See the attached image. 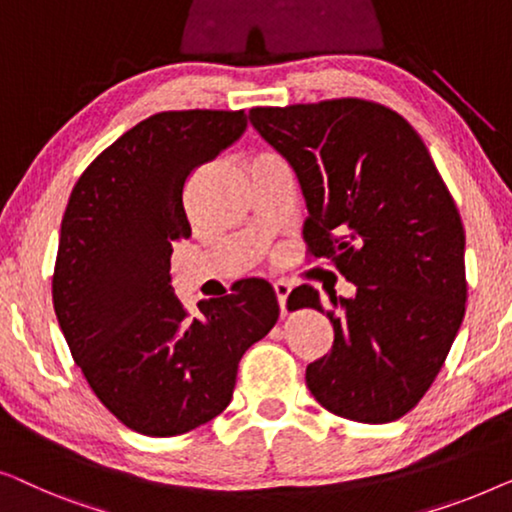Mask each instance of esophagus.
I'll use <instances>...</instances> for the list:
<instances>
[{"label":"esophagus","mask_w":512,"mask_h":512,"mask_svg":"<svg viewBox=\"0 0 512 512\" xmlns=\"http://www.w3.org/2000/svg\"><path fill=\"white\" fill-rule=\"evenodd\" d=\"M273 290H276V297H278V306H280V313H287V297H290V283H285V280H276L273 283Z\"/></svg>","instance_id":"34e87169"}]
</instances>
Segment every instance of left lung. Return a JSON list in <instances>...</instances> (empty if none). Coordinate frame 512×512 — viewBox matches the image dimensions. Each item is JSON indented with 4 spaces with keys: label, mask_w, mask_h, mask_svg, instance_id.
Listing matches in <instances>:
<instances>
[{
    "label": "left lung",
    "mask_w": 512,
    "mask_h": 512,
    "mask_svg": "<svg viewBox=\"0 0 512 512\" xmlns=\"http://www.w3.org/2000/svg\"><path fill=\"white\" fill-rule=\"evenodd\" d=\"M250 122L297 171L304 241L357 285L352 299L299 285L287 308L327 313L334 345L306 366L329 413L385 424L413 410L448 357L466 311L464 225L406 118L359 97L255 106Z\"/></svg>",
    "instance_id": "8db88e82"
}]
</instances>
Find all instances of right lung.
Segmentation results:
<instances>
[{"label":"right lung","mask_w":512,"mask_h":512,"mask_svg":"<svg viewBox=\"0 0 512 512\" xmlns=\"http://www.w3.org/2000/svg\"><path fill=\"white\" fill-rule=\"evenodd\" d=\"M243 111H162L102 150L71 190L53 306L74 362L125 427L181 436L229 406L239 362L278 320L262 278L190 313L171 243L190 236L187 176L243 134Z\"/></svg>","instance_id":"add662e5"}]
</instances>
